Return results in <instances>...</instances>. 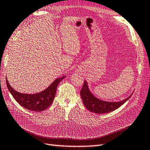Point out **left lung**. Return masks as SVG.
I'll use <instances>...</instances> for the list:
<instances>
[{
  "label": "left lung",
  "mask_w": 150,
  "mask_h": 150,
  "mask_svg": "<svg viewBox=\"0 0 150 150\" xmlns=\"http://www.w3.org/2000/svg\"><path fill=\"white\" fill-rule=\"evenodd\" d=\"M80 96H81L83 105L87 110H89L91 112L102 114L112 112L118 108L131 97L132 94L122 101H103L94 96L89 89L87 82L84 81L82 89L80 91Z\"/></svg>",
  "instance_id": "left-lung-1"
}]
</instances>
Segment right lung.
Here are the masks:
<instances>
[{"label": "right lung", "instance_id": "obj_1", "mask_svg": "<svg viewBox=\"0 0 150 150\" xmlns=\"http://www.w3.org/2000/svg\"><path fill=\"white\" fill-rule=\"evenodd\" d=\"M65 77L56 79L45 90L34 94H22L15 91L9 85L6 79V83L10 93L19 104L25 108L33 112H42L50 106L55 97L57 85Z\"/></svg>", "mask_w": 150, "mask_h": 150}]
</instances>
